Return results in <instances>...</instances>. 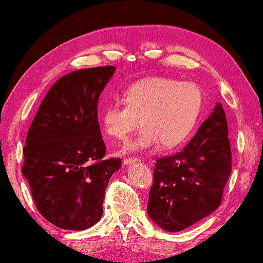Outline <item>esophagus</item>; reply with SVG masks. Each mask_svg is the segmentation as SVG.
<instances>
[{"label":"esophagus","instance_id":"obj_1","mask_svg":"<svg viewBox=\"0 0 263 263\" xmlns=\"http://www.w3.org/2000/svg\"><path fill=\"white\" fill-rule=\"evenodd\" d=\"M136 161H139V159H133V158H125L123 160V165L124 166H128V165H130L133 163H136Z\"/></svg>","mask_w":263,"mask_h":263}]
</instances>
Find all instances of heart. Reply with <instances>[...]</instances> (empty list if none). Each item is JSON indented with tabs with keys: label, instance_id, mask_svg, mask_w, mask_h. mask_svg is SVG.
Segmentation results:
<instances>
[{
	"label": "heart",
	"instance_id": "heart-1",
	"mask_svg": "<svg viewBox=\"0 0 263 263\" xmlns=\"http://www.w3.org/2000/svg\"><path fill=\"white\" fill-rule=\"evenodd\" d=\"M124 104H109L103 111L104 130L110 138L124 140L138 127V135L121 153L146 151L160 141L165 148L181 145L195 127L202 107V92L192 82L153 77L125 89Z\"/></svg>",
	"mask_w": 263,
	"mask_h": 263
}]
</instances>
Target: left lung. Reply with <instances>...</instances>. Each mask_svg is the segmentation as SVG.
Masks as SVG:
<instances>
[{
	"label": "left lung",
	"instance_id": "left-lung-1",
	"mask_svg": "<svg viewBox=\"0 0 263 263\" xmlns=\"http://www.w3.org/2000/svg\"><path fill=\"white\" fill-rule=\"evenodd\" d=\"M228 122L220 103L181 152L157 160L147 213L167 232L182 231L220 206L231 174Z\"/></svg>",
	"mask_w": 263,
	"mask_h": 263
}]
</instances>
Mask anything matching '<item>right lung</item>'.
Returning <instances> with one entry per match:
<instances>
[{
	"mask_svg": "<svg viewBox=\"0 0 263 263\" xmlns=\"http://www.w3.org/2000/svg\"><path fill=\"white\" fill-rule=\"evenodd\" d=\"M115 71L107 66L64 75L28 129L23 176L38 211L60 229L81 231L98 222L107 183L121 168V159L102 160L98 122L99 96Z\"/></svg>",
	"mask_w": 263,
	"mask_h": 263,
	"instance_id": "add662e5",
	"label": "right lung"
}]
</instances>
